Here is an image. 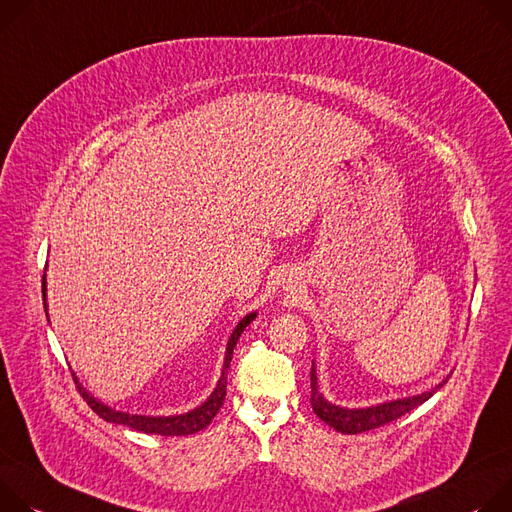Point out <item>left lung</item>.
I'll use <instances>...</instances> for the list:
<instances>
[{"label":"left lung","mask_w":512,"mask_h":512,"mask_svg":"<svg viewBox=\"0 0 512 512\" xmlns=\"http://www.w3.org/2000/svg\"><path fill=\"white\" fill-rule=\"evenodd\" d=\"M449 380V376L439 382L435 388L415 394V396H405V399H396V401H388V403H380V405H372L366 409H346V407H337L331 405L329 401L323 399V394L319 392L317 386V370H315V362L311 368V405L315 415L325 421L329 427H333L335 431H342L348 435H356V433H364L376 427H382L394 419H399L403 415H407L409 411L417 409L419 405H423L427 399Z\"/></svg>","instance_id":"8db88e82"}]
</instances>
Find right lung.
<instances>
[{"label":"right lung","instance_id":"obj_1","mask_svg":"<svg viewBox=\"0 0 512 512\" xmlns=\"http://www.w3.org/2000/svg\"><path fill=\"white\" fill-rule=\"evenodd\" d=\"M42 297H44V309H46V276H42ZM256 319V313H250L246 315L238 325L236 329L232 331L230 335V342H227V348H225V360H223V368H221V376L217 380V386L213 388V392L209 394V399L199 405L197 409L185 413V415H170V417H146V415H130V413H122V411H116L111 409L103 403H99L95 396H91L83 384H79L77 376L73 374L75 378V384L81 392L83 399L87 401V405L101 417L105 419L107 423H116V425H128L136 431H142V433H154V435H191V433H197L201 429H205L211 419L217 415V411L221 409L223 401H225V386H227V368H230V362H232V354H234V348L238 344V339L242 335V331Z\"/></svg>","mask_w":512,"mask_h":512}]
</instances>
